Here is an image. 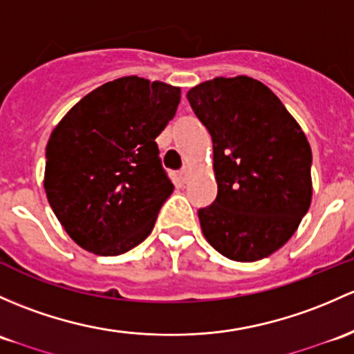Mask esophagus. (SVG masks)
Wrapping results in <instances>:
<instances>
[{
    "instance_id": "esophagus-1",
    "label": "esophagus",
    "mask_w": 354,
    "mask_h": 354,
    "mask_svg": "<svg viewBox=\"0 0 354 354\" xmlns=\"http://www.w3.org/2000/svg\"><path fill=\"white\" fill-rule=\"evenodd\" d=\"M188 176H189V167H188V166L181 167V171H180V178H181V180L187 181Z\"/></svg>"
}]
</instances>
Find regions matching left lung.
Wrapping results in <instances>:
<instances>
[{
    "label": "left lung",
    "mask_w": 354,
    "mask_h": 354,
    "mask_svg": "<svg viewBox=\"0 0 354 354\" xmlns=\"http://www.w3.org/2000/svg\"><path fill=\"white\" fill-rule=\"evenodd\" d=\"M187 98L214 144L218 192L198 210L203 236L232 261L268 258L310 207L307 137L280 98L252 77H214Z\"/></svg>",
    "instance_id": "1"
}]
</instances>
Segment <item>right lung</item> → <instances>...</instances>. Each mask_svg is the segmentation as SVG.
Masks as SVG:
<instances>
[{
  "label": "right lung",
  "mask_w": 354,
  "mask_h": 354,
  "mask_svg": "<svg viewBox=\"0 0 354 354\" xmlns=\"http://www.w3.org/2000/svg\"><path fill=\"white\" fill-rule=\"evenodd\" d=\"M180 98L178 86L118 77L88 93L52 130L44 188L77 245L118 256L151 234L174 188L156 137Z\"/></svg>",
  "instance_id": "obj_1"
}]
</instances>
